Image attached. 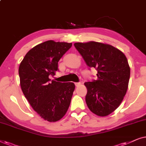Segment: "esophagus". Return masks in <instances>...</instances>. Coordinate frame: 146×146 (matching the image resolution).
Segmentation results:
<instances>
[{
	"mask_svg": "<svg viewBox=\"0 0 146 146\" xmlns=\"http://www.w3.org/2000/svg\"><path fill=\"white\" fill-rule=\"evenodd\" d=\"M75 86L76 87H79V85H81V83L80 82H77V83H75Z\"/></svg>",
	"mask_w": 146,
	"mask_h": 146,
	"instance_id": "34e87169",
	"label": "esophagus"
}]
</instances>
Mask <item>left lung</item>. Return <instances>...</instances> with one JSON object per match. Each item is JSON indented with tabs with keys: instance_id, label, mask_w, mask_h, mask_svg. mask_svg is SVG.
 Segmentation results:
<instances>
[{
	"instance_id": "obj_1",
	"label": "left lung",
	"mask_w": 146,
	"mask_h": 146,
	"mask_svg": "<svg viewBox=\"0 0 146 146\" xmlns=\"http://www.w3.org/2000/svg\"><path fill=\"white\" fill-rule=\"evenodd\" d=\"M74 46L87 65L98 71L97 80L84 83L87 106L97 115H108L119 107L127 92L130 77L127 58L110 44L91 41Z\"/></svg>"
}]
</instances>
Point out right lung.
I'll list each match as a JSON object with an SVG mask.
<instances>
[{
  "label": "right lung",
  "instance_id": "obj_1",
  "mask_svg": "<svg viewBox=\"0 0 146 146\" xmlns=\"http://www.w3.org/2000/svg\"><path fill=\"white\" fill-rule=\"evenodd\" d=\"M71 46L51 40L42 42L29 50L19 66L23 94L40 117L48 121L61 119L71 103L74 83L51 81L48 76L59 71L58 62Z\"/></svg>",
  "mask_w": 146,
  "mask_h": 146
}]
</instances>
